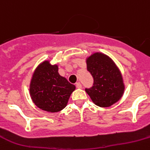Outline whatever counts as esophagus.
<instances>
[{"label":"esophagus","mask_w":150,"mask_h":150,"mask_svg":"<svg viewBox=\"0 0 150 150\" xmlns=\"http://www.w3.org/2000/svg\"><path fill=\"white\" fill-rule=\"evenodd\" d=\"M76 87L78 88V89H81V87H82L81 83H80V82H77V83H76Z\"/></svg>","instance_id":"obj_1"}]
</instances>
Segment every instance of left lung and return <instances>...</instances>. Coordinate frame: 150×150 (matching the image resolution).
Returning a JSON list of instances; mask_svg holds the SVG:
<instances>
[{"mask_svg": "<svg viewBox=\"0 0 150 150\" xmlns=\"http://www.w3.org/2000/svg\"><path fill=\"white\" fill-rule=\"evenodd\" d=\"M87 70L94 79L93 86L85 91L100 107H110L122 98L125 90L121 70L110 56L93 52L86 58Z\"/></svg>", "mask_w": 150, "mask_h": 150, "instance_id": "obj_1", "label": "left lung"}]
</instances>
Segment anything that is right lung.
I'll use <instances>...</instances> for the list:
<instances>
[{
    "label": "right lung",
    "instance_id": "obj_1",
    "mask_svg": "<svg viewBox=\"0 0 150 150\" xmlns=\"http://www.w3.org/2000/svg\"><path fill=\"white\" fill-rule=\"evenodd\" d=\"M75 89L58 73V66L45 60L38 65L29 83V95L36 107L48 112H58L67 107Z\"/></svg>",
    "mask_w": 150,
    "mask_h": 150
}]
</instances>
